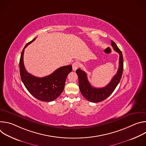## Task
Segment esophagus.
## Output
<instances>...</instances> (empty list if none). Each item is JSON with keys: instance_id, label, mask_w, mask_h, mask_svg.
Wrapping results in <instances>:
<instances>
[{"instance_id": "obj_1", "label": "esophagus", "mask_w": 146, "mask_h": 146, "mask_svg": "<svg viewBox=\"0 0 146 146\" xmlns=\"http://www.w3.org/2000/svg\"><path fill=\"white\" fill-rule=\"evenodd\" d=\"M80 63H79L78 62H77V61L74 62V63L73 64V65H72L73 70L74 71L76 70L80 67Z\"/></svg>"}]
</instances>
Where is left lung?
Listing matches in <instances>:
<instances>
[{
	"label": "left lung",
	"instance_id": "1",
	"mask_svg": "<svg viewBox=\"0 0 146 146\" xmlns=\"http://www.w3.org/2000/svg\"><path fill=\"white\" fill-rule=\"evenodd\" d=\"M111 43L113 49L119 55V67L116 74L106 87L103 88L92 87L88 80L87 73L80 69L76 70V73L78 77V86L80 92L83 96L91 102L98 103L108 98L113 92L121 78L123 69L122 54L113 40L111 41Z\"/></svg>",
	"mask_w": 146,
	"mask_h": 146
}]
</instances>
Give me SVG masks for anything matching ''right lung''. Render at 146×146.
Masks as SVG:
<instances>
[{
	"label": "right lung",
	"mask_w": 146,
	"mask_h": 146,
	"mask_svg": "<svg viewBox=\"0 0 146 146\" xmlns=\"http://www.w3.org/2000/svg\"><path fill=\"white\" fill-rule=\"evenodd\" d=\"M36 37L26 44L21 55V78L27 90L35 98L43 102H51L56 99L64 91L66 77L72 71V66H62L52 74L44 77H37L29 73L24 65V53L25 48Z\"/></svg>",
	"instance_id": "1"
}]
</instances>
